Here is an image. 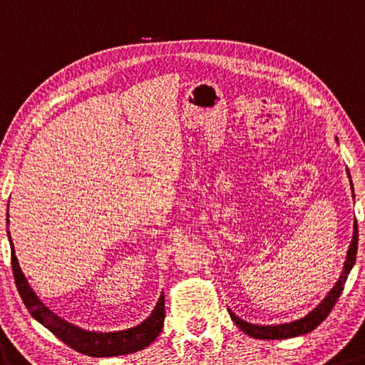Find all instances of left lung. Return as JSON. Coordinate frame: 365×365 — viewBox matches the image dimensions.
<instances>
[{
	"label": "left lung",
	"mask_w": 365,
	"mask_h": 365,
	"mask_svg": "<svg viewBox=\"0 0 365 365\" xmlns=\"http://www.w3.org/2000/svg\"><path fill=\"white\" fill-rule=\"evenodd\" d=\"M348 175H349V170H348ZM349 178H351V175H349ZM351 187H352V182H351ZM352 192H354V188H352ZM357 237H359L357 235V222H354V235H352V240H351V245L348 250V257H346V262H344L343 273H341L339 279L336 281V284L333 286L331 291L327 294V297L323 299L322 302L318 304L314 310L309 312L305 317L299 318V320H294L291 323H281V325H253V323L244 322L242 318L237 317L234 312L229 310L230 318H232V320L235 322V325L239 327L245 334H248V336H252V338H258V339H286V338H294V336H300V334L310 333L312 329H315L323 320H325L329 312H331V309L334 307V304H336V300L341 296V292H343L344 282H346V279H348L349 271L352 269V266H354V263H356Z\"/></svg>",
	"instance_id": "8db88e82"
}]
</instances>
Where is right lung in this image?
Masks as SVG:
<instances>
[{
	"label": "right lung",
	"instance_id": "1",
	"mask_svg": "<svg viewBox=\"0 0 365 365\" xmlns=\"http://www.w3.org/2000/svg\"><path fill=\"white\" fill-rule=\"evenodd\" d=\"M9 216V214H8ZM9 222V219H8ZM9 237V245H11V264H13V274L17 286V291L21 294L22 302L31 312V315L36 318L37 322L42 323L45 328H48L51 333L55 334L58 339H61L63 343L68 344L69 348L83 352L86 356L91 357H112V356H123L131 354L140 349H144L149 346L153 341L159 336L162 327H164V318H165V300L164 292L160 294V297L155 304L154 310L151 312L146 320L141 322L140 325L121 329V331L113 333H99V331H86L78 327L71 325L55 315L53 312L48 310L45 305L40 302V299L36 296V292L32 291V287L29 286L26 276L22 274L21 266L17 263L13 240Z\"/></svg>",
	"mask_w": 365,
	"mask_h": 365
}]
</instances>
